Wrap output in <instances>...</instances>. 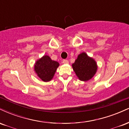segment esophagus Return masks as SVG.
I'll return each mask as SVG.
<instances>
[{
    "mask_svg": "<svg viewBox=\"0 0 129 129\" xmlns=\"http://www.w3.org/2000/svg\"><path fill=\"white\" fill-rule=\"evenodd\" d=\"M62 63H64V64H66V63H69V61H68L67 60L64 59V60H62Z\"/></svg>",
    "mask_w": 129,
    "mask_h": 129,
    "instance_id": "esophagus-1",
    "label": "esophagus"
}]
</instances>
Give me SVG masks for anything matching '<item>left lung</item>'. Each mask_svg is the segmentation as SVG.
I'll return each instance as SVG.
<instances>
[{
  "label": "left lung",
  "mask_w": 129,
  "mask_h": 129,
  "mask_svg": "<svg viewBox=\"0 0 129 129\" xmlns=\"http://www.w3.org/2000/svg\"><path fill=\"white\" fill-rule=\"evenodd\" d=\"M74 72L80 81H88L94 76L98 70V65L93 57L85 52L80 53L72 64Z\"/></svg>",
  "instance_id": "obj_1"
}]
</instances>
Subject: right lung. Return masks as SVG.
<instances>
[{
    "mask_svg": "<svg viewBox=\"0 0 129 129\" xmlns=\"http://www.w3.org/2000/svg\"><path fill=\"white\" fill-rule=\"evenodd\" d=\"M59 63L53 60L48 55H44L35 62L34 70L37 76L44 82H49L54 76Z\"/></svg>",
    "mask_w": 129,
    "mask_h": 129,
    "instance_id": "obj_1",
    "label": "right lung"
}]
</instances>
